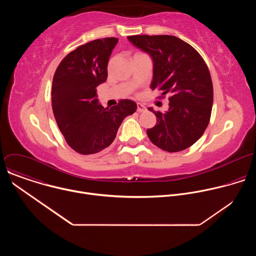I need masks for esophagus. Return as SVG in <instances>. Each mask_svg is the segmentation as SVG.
<instances>
[{
    "instance_id": "obj_1",
    "label": "esophagus",
    "mask_w": 256,
    "mask_h": 256,
    "mask_svg": "<svg viewBox=\"0 0 256 256\" xmlns=\"http://www.w3.org/2000/svg\"><path fill=\"white\" fill-rule=\"evenodd\" d=\"M136 110L138 112H146V106L142 103H136Z\"/></svg>"
}]
</instances>
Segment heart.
Here are the masks:
<instances>
[{"instance_id": "b5f03b06", "label": "heart", "mask_w": 256, "mask_h": 256, "mask_svg": "<svg viewBox=\"0 0 256 256\" xmlns=\"http://www.w3.org/2000/svg\"><path fill=\"white\" fill-rule=\"evenodd\" d=\"M138 54H140V52H138Z\"/></svg>"}]
</instances>
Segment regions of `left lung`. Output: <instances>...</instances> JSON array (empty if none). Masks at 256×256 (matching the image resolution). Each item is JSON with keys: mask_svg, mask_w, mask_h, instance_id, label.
<instances>
[{"mask_svg": "<svg viewBox=\"0 0 256 256\" xmlns=\"http://www.w3.org/2000/svg\"><path fill=\"white\" fill-rule=\"evenodd\" d=\"M128 40L148 52L154 62L151 88L169 94V109L162 114L149 108L157 118L147 130L158 148L173 153L192 146L208 126L214 90L208 68L190 44L172 35H130Z\"/></svg>", "mask_w": 256, "mask_h": 256, "instance_id": "8db88e82", "label": "left lung"}]
</instances>
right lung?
Wrapping results in <instances>:
<instances>
[{"mask_svg":"<svg viewBox=\"0 0 256 256\" xmlns=\"http://www.w3.org/2000/svg\"><path fill=\"white\" fill-rule=\"evenodd\" d=\"M118 40H92L68 54L54 72L52 106L70 147L82 155L99 153L112 144L124 118L136 110L128 99L104 108L96 87L107 79V64Z\"/></svg>","mask_w":256,"mask_h":256,"instance_id":"add662e5","label":"right lung"}]
</instances>
